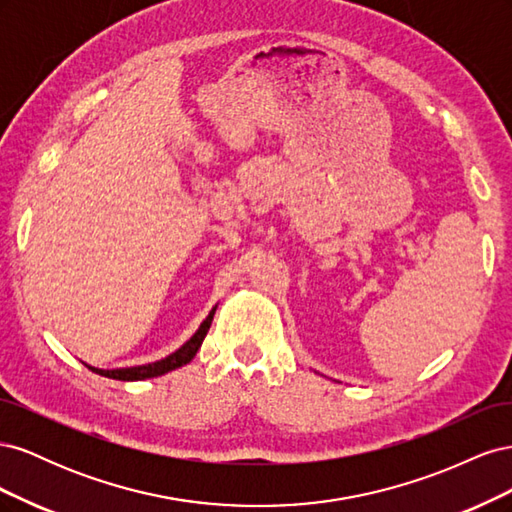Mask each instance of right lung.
Listing matches in <instances>:
<instances>
[{"mask_svg": "<svg viewBox=\"0 0 512 512\" xmlns=\"http://www.w3.org/2000/svg\"><path fill=\"white\" fill-rule=\"evenodd\" d=\"M215 309H218V305H215V307L211 309V312H209V316H207L203 322H200V327L196 329V333L188 339V342H185L179 350H175L173 354L164 356V359H160V361H156V363L136 365V367H117V369H98V367H91V365H87V363H85V365H87L91 371H96V374L104 376V378L123 380V382H136V380H147V378L164 376V374H168V371H173V369H179V367H183V365H188V363L194 359L198 348L203 346V339H205V335H207V331H209V327H211V320H213Z\"/></svg>", "mask_w": 512, "mask_h": 512, "instance_id": "add662e5", "label": "right lung"}]
</instances>
